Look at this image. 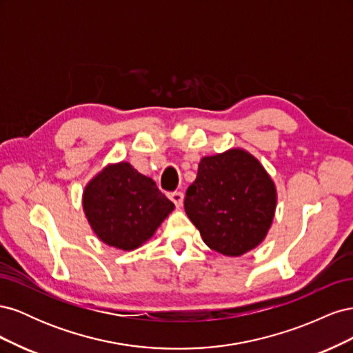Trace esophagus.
Segmentation results:
<instances>
[{"instance_id": "esophagus-1", "label": "esophagus", "mask_w": 353, "mask_h": 353, "mask_svg": "<svg viewBox=\"0 0 353 353\" xmlns=\"http://www.w3.org/2000/svg\"><path fill=\"white\" fill-rule=\"evenodd\" d=\"M169 199L175 203L176 208L183 206V200H184V194L181 191H174V193H169Z\"/></svg>"}]
</instances>
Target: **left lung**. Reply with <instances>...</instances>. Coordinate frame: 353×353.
<instances>
[{
  "instance_id": "1",
  "label": "left lung",
  "mask_w": 353,
  "mask_h": 353,
  "mask_svg": "<svg viewBox=\"0 0 353 353\" xmlns=\"http://www.w3.org/2000/svg\"><path fill=\"white\" fill-rule=\"evenodd\" d=\"M276 205L274 181L241 148L203 157L185 193L187 216L212 250L241 256L268 234Z\"/></svg>"
}]
</instances>
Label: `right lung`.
Segmentation results:
<instances>
[{
	"label": "right lung",
	"instance_id": "right-lung-1",
	"mask_svg": "<svg viewBox=\"0 0 353 353\" xmlns=\"http://www.w3.org/2000/svg\"><path fill=\"white\" fill-rule=\"evenodd\" d=\"M82 205L95 236L119 250H134L152 239L175 208L152 178L128 162L95 175L85 187Z\"/></svg>",
	"mask_w": 353,
	"mask_h": 353
}]
</instances>
